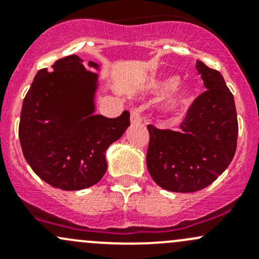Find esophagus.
<instances>
[{"instance_id": "obj_1", "label": "esophagus", "mask_w": 259, "mask_h": 259, "mask_svg": "<svg viewBox=\"0 0 259 259\" xmlns=\"http://www.w3.org/2000/svg\"><path fill=\"white\" fill-rule=\"evenodd\" d=\"M130 121H132V124H139V122H142V115H140L139 109H132L130 110Z\"/></svg>"}]
</instances>
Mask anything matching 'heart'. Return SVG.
Wrapping results in <instances>:
<instances>
[{"label": "heart", "mask_w": 259, "mask_h": 259, "mask_svg": "<svg viewBox=\"0 0 259 259\" xmlns=\"http://www.w3.org/2000/svg\"><path fill=\"white\" fill-rule=\"evenodd\" d=\"M180 81L182 80H180V77L177 76V75L166 76L154 83V91H155L158 95H169V94H171L177 88H179ZM194 99V89L190 88V86H184V88L179 89L176 93L171 94L168 99H166L163 108H161V113L164 114V116L170 117V119L179 116V115H182L190 105H192Z\"/></svg>", "instance_id": "obj_1"}]
</instances>
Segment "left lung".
<instances>
[{"instance_id": "8db88e82", "label": "left lung", "mask_w": 259, "mask_h": 259, "mask_svg": "<svg viewBox=\"0 0 259 259\" xmlns=\"http://www.w3.org/2000/svg\"><path fill=\"white\" fill-rule=\"evenodd\" d=\"M195 67L207 90L193 101L179 132L148 125L149 174L170 192L192 193L208 187L228 168L237 149L233 95L221 72L202 61Z\"/></svg>"}]
</instances>
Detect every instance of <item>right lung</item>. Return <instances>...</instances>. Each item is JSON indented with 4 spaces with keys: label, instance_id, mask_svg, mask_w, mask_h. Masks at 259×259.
Instances as JSON below:
<instances>
[{
    "label": "right lung",
    "instance_id": "1",
    "mask_svg": "<svg viewBox=\"0 0 259 259\" xmlns=\"http://www.w3.org/2000/svg\"><path fill=\"white\" fill-rule=\"evenodd\" d=\"M52 72L36 74L23 99L18 137L23 156L44 182L62 190H81L105 174V151L130 125V114L109 119L95 114L99 70L76 55L60 59Z\"/></svg>",
    "mask_w": 259,
    "mask_h": 259
}]
</instances>
